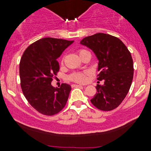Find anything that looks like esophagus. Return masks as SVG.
<instances>
[{
	"mask_svg": "<svg viewBox=\"0 0 151 151\" xmlns=\"http://www.w3.org/2000/svg\"><path fill=\"white\" fill-rule=\"evenodd\" d=\"M73 86L74 87H81L82 85H74Z\"/></svg>",
	"mask_w": 151,
	"mask_h": 151,
	"instance_id": "esophagus-1",
	"label": "esophagus"
}]
</instances>
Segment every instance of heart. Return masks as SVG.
<instances>
[{
	"instance_id": "heart-1",
	"label": "heart",
	"mask_w": 151,
	"mask_h": 151,
	"mask_svg": "<svg viewBox=\"0 0 151 151\" xmlns=\"http://www.w3.org/2000/svg\"><path fill=\"white\" fill-rule=\"evenodd\" d=\"M87 52L86 50H81L79 51V54L80 55H81L82 54ZM87 72H75L73 73L71 76H70V79H71L72 81L76 82V83H85L87 80Z\"/></svg>"
}]
</instances>
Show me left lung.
Masks as SVG:
<instances>
[{
    "instance_id": "8db88e82",
    "label": "left lung",
    "mask_w": 151,
    "mask_h": 151,
    "mask_svg": "<svg viewBox=\"0 0 151 151\" xmlns=\"http://www.w3.org/2000/svg\"><path fill=\"white\" fill-rule=\"evenodd\" d=\"M80 45L91 49L98 59L96 93L91 100L98 109L110 111L118 107L127 95L134 75L130 52L118 38L99 33L85 37Z\"/></svg>"
}]
</instances>
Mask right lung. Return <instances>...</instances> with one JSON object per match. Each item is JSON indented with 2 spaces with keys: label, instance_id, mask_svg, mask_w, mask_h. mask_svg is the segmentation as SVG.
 Returning <instances> with one entry per match:
<instances>
[{
  "label": "right lung",
  "instance_id": "right-lung-1",
  "mask_svg": "<svg viewBox=\"0 0 151 151\" xmlns=\"http://www.w3.org/2000/svg\"><path fill=\"white\" fill-rule=\"evenodd\" d=\"M74 42L64 39L43 38L25 50L19 63L21 88L29 104L40 113L53 115L66 105L71 85L60 88L51 85L59 71L57 59Z\"/></svg>",
  "mask_w": 151,
  "mask_h": 151
}]
</instances>
